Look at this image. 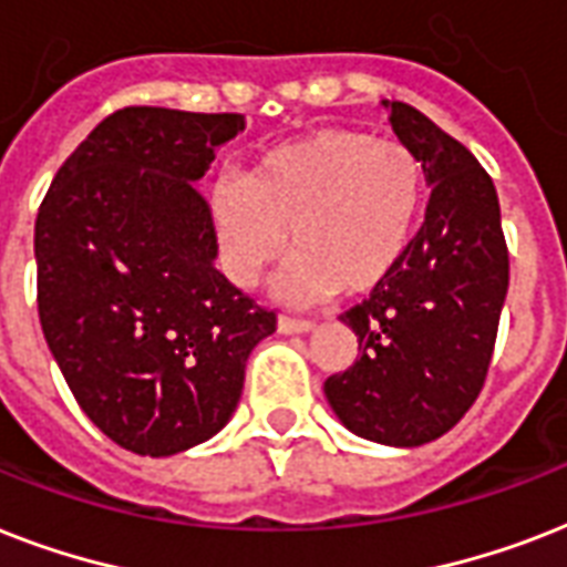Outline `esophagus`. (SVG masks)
I'll return each instance as SVG.
<instances>
[{"mask_svg":"<svg viewBox=\"0 0 567 567\" xmlns=\"http://www.w3.org/2000/svg\"><path fill=\"white\" fill-rule=\"evenodd\" d=\"M315 329V320L291 318V315H279V332L291 336V332H311Z\"/></svg>","mask_w":567,"mask_h":567,"instance_id":"34e87169","label":"esophagus"}]
</instances>
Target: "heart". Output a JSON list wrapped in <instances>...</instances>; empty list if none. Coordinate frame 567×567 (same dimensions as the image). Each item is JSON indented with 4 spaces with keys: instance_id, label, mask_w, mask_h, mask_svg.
<instances>
[{
    "instance_id": "heart-1",
    "label": "heart",
    "mask_w": 567,
    "mask_h": 567,
    "mask_svg": "<svg viewBox=\"0 0 567 567\" xmlns=\"http://www.w3.org/2000/svg\"><path fill=\"white\" fill-rule=\"evenodd\" d=\"M426 167L412 146L362 128H318L265 153L244 185L214 190L226 274L249 288L291 235L282 293L364 297L391 279L426 203Z\"/></svg>"
}]
</instances>
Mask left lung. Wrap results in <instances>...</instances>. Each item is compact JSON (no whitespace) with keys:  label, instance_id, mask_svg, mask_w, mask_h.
I'll return each instance as SVG.
<instances>
[{"label":"left lung","instance_id":"8db88e82","mask_svg":"<svg viewBox=\"0 0 567 567\" xmlns=\"http://www.w3.org/2000/svg\"><path fill=\"white\" fill-rule=\"evenodd\" d=\"M391 126L421 155L430 205L403 265L341 315L359 359L323 391L355 435L417 447L453 430L483 391L509 249L494 182L471 150L405 102H391Z\"/></svg>","mask_w":567,"mask_h":567}]
</instances>
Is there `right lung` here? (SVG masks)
<instances>
[{"label": "right lung", "mask_w": 567, "mask_h": 567, "mask_svg": "<svg viewBox=\"0 0 567 567\" xmlns=\"http://www.w3.org/2000/svg\"><path fill=\"white\" fill-rule=\"evenodd\" d=\"M240 114L128 105L61 164L34 220L38 315L75 403L120 447L173 456L226 426L276 311L214 267L194 188Z\"/></svg>", "instance_id": "obj_1"}]
</instances>
